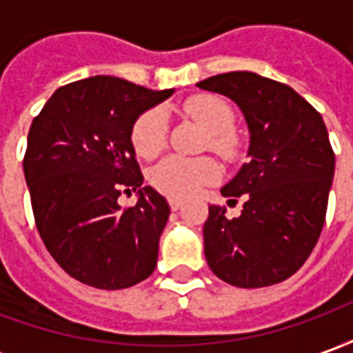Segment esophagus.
<instances>
[{
  "label": "esophagus",
  "instance_id": "obj_1",
  "mask_svg": "<svg viewBox=\"0 0 353 353\" xmlns=\"http://www.w3.org/2000/svg\"><path fill=\"white\" fill-rule=\"evenodd\" d=\"M168 204H170V208L174 210V212H177V210H181V206H183V200H179V199H170V200H168Z\"/></svg>",
  "mask_w": 353,
  "mask_h": 353
}]
</instances>
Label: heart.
<instances>
[{
  "instance_id": "heart-1",
  "label": "heart",
  "mask_w": 353,
  "mask_h": 353,
  "mask_svg": "<svg viewBox=\"0 0 353 353\" xmlns=\"http://www.w3.org/2000/svg\"><path fill=\"white\" fill-rule=\"evenodd\" d=\"M183 111L208 132V147L223 161L236 162L244 153V141L234 130L236 113L229 101L215 94H196L185 100ZM168 138V121L161 108L147 109L132 126V147L141 159H153L161 153ZM221 177V168L212 157H179L170 154L157 162L149 172L154 189L172 199H189Z\"/></svg>"
}]
</instances>
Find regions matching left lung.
Masks as SVG:
<instances>
[{
  "label": "left lung",
  "instance_id": "obj_1",
  "mask_svg": "<svg viewBox=\"0 0 353 353\" xmlns=\"http://www.w3.org/2000/svg\"><path fill=\"white\" fill-rule=\"evenodd\" d=\"M199 88L236 101L250 128L252 161L221 189L242 214L210 206L204 255L212 272L236 288L288 280L310 257L323 229L334 153L325 123L301 94L252 72L200 81Z\"/></svg>",
  "mask_w": 353,
  "mask_h": 353
}]
</instances>
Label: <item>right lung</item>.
I'll return each instance as SVG.
<instances>
[{
    "mask_svg": "<svg viewBox=\"0 0 353 353\" xmlns=\"http://www.w3.org/2000/svg\"><path fill=\"white\" fill-rule=\"evenodd\" d=\"M172 92L96 75L58 88L30 126L22 164L35 227L81 283L113 291L153 274L168 202L151 187L136 207L118 196L143 185L132 126Z\"/></svg>",
    "mask_w": 353,
    "mask_h": 353,
    "instance_id": "add662e5",
    "label": "right lung"
}]
</instances>
